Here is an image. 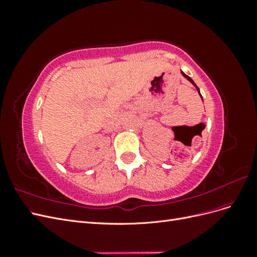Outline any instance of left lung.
Returning <instances> with one entry per match:
<instances>
[{"label": "left lung", "instance_id": "obj_1", "mask_svg": "<svg viewBox=\"0 0 257 257\" xmlns=\"http://www.w3.org/2000/svg\"><path fill=\"white\" fill-rule=\"evenodd\" d=\"M181 74H182V75H183V76L185 77V78H186V79H188V80H189L190 82H192V84H194V85H195V87H196V89H197V91H198V93H199V95H200V97H201V94H200V92H199V89H198V87H197V85L195 84V82H194V81L192 80V78H191V77H189L188 75H185V74H184L183 72H181ZM201 99H203V97H201ZM201 124H203V126H204L203 128H201V131H203V130L205 128V124H204V123H201ZM201 131H200V134H201ZM200 134H199V135H200ZM200 136H201V135H200Z\"/></svg>", "mask_w": 257, "mask_h": 257}]
</instances>
